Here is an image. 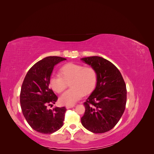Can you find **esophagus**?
Segmentation results:
<instances>
[{
	"instance_id": "esophagus-1",
	"label": "esophagus",
	"mask_w": 154,
	"mask_h": 154,
	"mask_svg": "<svg viewBox=\"0 0 154 154\" xmlns=\"http://www.w3.org/2000/svg\"><path fill=\"white\" fill-rule=\"evenodd\" d=\"M74 105H66V109H71V108H72V107H74Z\"/></svg>"
}]
</instances>
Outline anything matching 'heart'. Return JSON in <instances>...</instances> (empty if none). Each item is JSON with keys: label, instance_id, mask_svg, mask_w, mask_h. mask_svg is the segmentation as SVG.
Here are the masks:
<instances>
[{"label": "heart", "instance_id": "heart-1", "mask_svg": "<svg viewBox=\"0 0 154 154\" xmlns=\"http://www.w3.org/2000/svg\"><path fill=\"white\" fill-rule=\"evenodd\" d=\"M61 76L52 75L49 85L57 93H62L70 83L71 89L60 97L59 102L63 105H73L80 100L85 94L91 93L97 82V73L92 67H85L80 64L69 63L60 70Z\"/></svg>", "mask_w": 154, "mask_h": 154}]
</instances>
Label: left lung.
Wrapping results in <instances>:
<instances>
[{"mask_svg":"<svg viewBox=\"0 0 154 154\" xmlns=\"http://www.w3.org/2000/svg\"><path fill=\"white\" fill-rule=\"evenodd\" d=\"M97 73L95 89L84 102L85 111L82 125L96 134L113 128L124 112L127 103V88L118 69L100 57L82 58Z\"/></svg>","mask_w":154,"mask_h":154,"instance_id":"left-lung-1","label":"left lung"}]
</instances>
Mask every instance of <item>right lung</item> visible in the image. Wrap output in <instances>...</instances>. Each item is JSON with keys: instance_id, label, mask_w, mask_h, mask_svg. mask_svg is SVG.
I'll use <instances>...</instances> for the list:
<instances>
[{"instance_id": "obj_1", "label": "right lung", "mask_w": 154, "mask_h": 154, "mask_svg": "<svg viewBox=\"0 0 154 154\" xmlns=\"http://www.w3.org/2000/svg\"><path fill=\"white\" fill-rule=\"evenodd\" d=\"M66 59L60 57H48L32 66L22 83L20 102L23 115L30 127L42 134H52L63 125L66 109L55 107L58 97L49 87V79L55 65Z\"/></svg>"}]
</instances>
